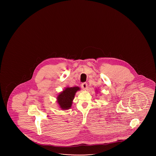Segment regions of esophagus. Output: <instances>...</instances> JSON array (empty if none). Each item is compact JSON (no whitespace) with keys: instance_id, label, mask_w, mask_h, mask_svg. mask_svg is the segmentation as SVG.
Masks as SVG:
<instances>
[{"instance_id":"esophagus-1","label":"esophagus","mask_w":156,"mask_h":156,"mask_svg":"<svg viewBox=\"0 0 156 156\" xmlns=\"http://www.w3.org/2000/svg\"><path fill=\"white\" fill-rule=\"evenodd\" d=\"M81 87L82 89H87V87H88V84H87V83H86V82L82 83L81 84Z\"/></svg>"}]
</instances>
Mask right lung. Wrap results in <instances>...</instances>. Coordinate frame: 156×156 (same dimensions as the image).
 <instances>
[{
	"label": "right lung",
	"instance_id": "obj_1",
	"mask_svg": "<svg viewBox=\"0 0 156 156\" xmlns=\"http://www.w3.org/2000/svg\"><path fill=\"white\" fill-rule=\"evenodd\" d=\"M80 89L77 87H68L59 94L57 97V102L62 109H68L71 107L75 94Z\"/></svg>",
	"mask_w": 156,
	"mask_h": 156
}]
</instances>
